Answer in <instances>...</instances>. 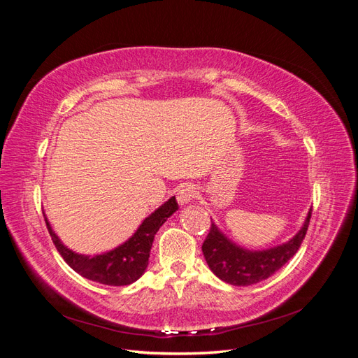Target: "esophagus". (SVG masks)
Here are the masks:
<instances>
[{
	"mask_svg": "<svg viewBox=\"0 0 358 358\" xmlns=\"http://www.w3.org/2000/svg\"><path fill=\"white\" fill-rule=\"evenodd\" d=\"M197 197V188L196 185H191V183H185V185H180L176 192V199L180 204L191 203L194 199Z\"/></svg>",
	"mask_w": 358,
	"mask_h": 358,
	"instance_id": "1",
	"label": "esophagus"
}]
</instances>
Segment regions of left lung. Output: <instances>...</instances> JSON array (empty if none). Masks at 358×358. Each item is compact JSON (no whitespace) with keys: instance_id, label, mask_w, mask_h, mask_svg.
I'll return each mask as SVG.
<instances>
[{"instance_id":"1","label":"left lung","mask_w":358,"mask_h":358,"mask_svg":"<svg viewBox=\"0 0 358 358\" xmlns=\"http://www.w3.org/2000/svg\"><path fill=\"white\" fill-rule=\"evenodd\" d=\"M310 215L312 209H309L301 229L288 242L262 251H252L234 243L212 221L210 231L201 246L206 263L227 284L248 287L262 282L278 272L299 251L308 231Z\"/></svg>"}]
</instances>
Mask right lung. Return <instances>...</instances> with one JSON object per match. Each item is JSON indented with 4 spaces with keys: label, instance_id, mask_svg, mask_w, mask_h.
<instances>
[{
    "label": "right lung",
    "instance_id": "add662e5",
    "mask_svg": "<svg viewBox=\"0 0 358 358\" xmlns=\"http://www.w3.org/2000/svg\"><path fill=\"white\" fill-rule=\"evenodd\" d=\"M178 209L179 204L176 199L170 197L158 209L146 216L129 239L110 249V251L95 255H85L71 251L70 248L61 242L58 234L53 231L46 215L45 220L58 252L74 272H78L86 279L94 280V282L121 287L136 282L145 273L149 264L150 248H152L157 231Z\"/></svg>",
    "mask_w": 358,
    "mask_h": 358
}]
</instances>
